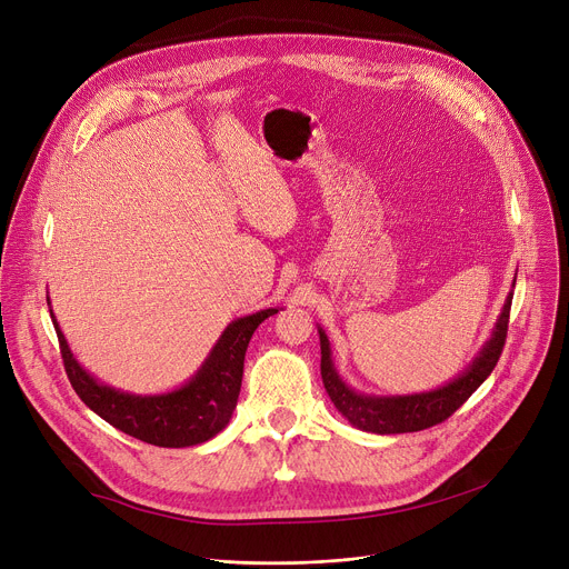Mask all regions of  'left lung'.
<instances>
[{
    "label": "left lung",
    "instance_id": "8db88e82",
    "mask_svg": "<svg viewBox=\"0 0 569 569\" xmlns=\"http://www.w3.org/2000/svg\"><path fill=\"white\" fill-rule=\"evenodd\" d=\"M510 301L512 295H508L501 318L495 327V333L490 342L483 347L481 356L462 372L458 379H453L449 386L425 392V395H410V397H366L349 390L342 379L336 375L331 363V349L325 331H320V347H322V381L325 388L336 403V408L342 416L358 429L372 431V433H412L422 431L429 427H436L451 418L453 412L472 397V392L490 377L495 370L497 360L506 345L508 333V320H510Z\"/></svg>",
    "mask_w": 569,
    "mask_h": 569
}]
</instances>
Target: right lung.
I'll list each match as a JSON object with an SVG mask.
<instances>
[{
  "mask_svg": "<svg viewBox=\"0 0 569 569\" xmlns=\"http://www.w3.org/2000/svg\"><path fill=\"white\" fill-rule=\"evenodd\" d=\"M274 313L277 308H268L229 325L197 377L183 388L159 397H136L97 383L72 358L57 320L51 318V322L74 392L101 420L147 445L190 447L211 440L229 425L240 395L247 345L256 327Z\"/></svg>",
  "mask_w": 569,
  "mask_h": 569,
  "instance_id": "add662e5",
  "label": "right lung"
}]
</instances>
